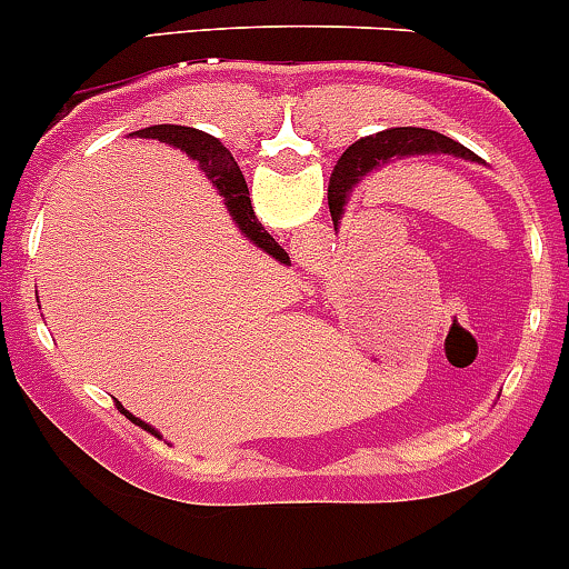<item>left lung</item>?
<instances>
[{
	"label": "left lung",
	"instance_id": "left-lung-1",
	"mask_svg": "<svg viewBox=\"0 0 569 569\" xmlns=\"http://www.w3.org/2000/svg\"><path fill=\"white\" fill-rule=\"evenodd\" d=\"M419 152H450V156L470 158L478 161L467 147H461L453 138L442 136V132L422 130V127H395V130H383L378 136H369L347 147L345 156L336 163L333 174H330L328 186V206L333 224L339 222L341 208H345L347 191L358 183V178L369 174L372 169L383 167L391 158L402 156H419Z\"/></svg>",
	"mask_w": 569,
	"mask_h": 569
}]
</instances>
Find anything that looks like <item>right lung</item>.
I'll return each instance as SVG.
<instances>
[{"label":"right lung","instance_id":"right-lung-1","mask_svg":"<svg viewBox=\"0 0 569 569\" xmlns=\"http://www.w3.org/2000/svg\"><path fill=\"white\" fill-rule=\"evenodd\" d=\"M132 136L138 138H158V141H167V144L180 147L183 152H189L194 161H200V167L206 169L208 178L217 183V189L222 191L224 197V206H228L230 217L236 219L241 233L252 241L256 247H261L263 252L274 258L280 263H289V252L261 228V222L256 219V211H252V202H250V191H247V180L241 174L239 163L233 161L228 150L219 144L217 138L208 136V132L194 130V127H180V124H152L144 127V130H136ZM121 408V406H119ZM124 411V408H121ZM132 422H138L130 411H124ZM144 425V422H138ZM147 431H152L150 425H144Z\"/></svg>","mask_w":569,"mask_h":569}]
</instances>
